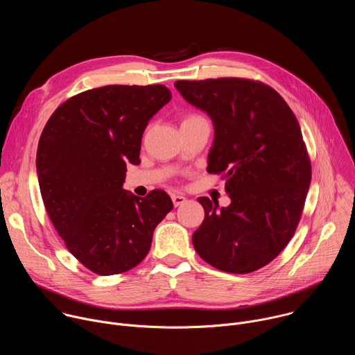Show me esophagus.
I'll return each mask as SVG.
<instances>
[{"label": "esophagus", "instance_id": "obj_1", "mask_svg": "<svg viewBox=\"0 0 355 355\" xmlns=\"http://www.w3.org/2000/svg\"><path fill=\"white\" fill-rule=\"evenodd\" d=\"M171 199H173V203H174L175 207H177V206H181V205H184V203L187 202V198L182 196V195H173Z\"/></svg>", "mask_w": 355, "mask_h": 355}]
</instances>
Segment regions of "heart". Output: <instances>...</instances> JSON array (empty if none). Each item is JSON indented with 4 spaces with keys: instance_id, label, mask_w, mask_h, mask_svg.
<instances>
[{
    "instance_id": "obj_1",
    "label": "heart",
    "mask_w": 355,
    "mask_h": 355,
    "mask_svg": "<svg viewBox=\"0 0 355 355\" xmlns=\"http://www.w3.org/2000/svg\"><path fill=\"white\" fill-rule=\"evenodd\" d=\"M195 118H199V115H195V114L187 115V116L184 118V121H182V123H185V121H191V120H195Z\"/></svg>"
}]
</instances>
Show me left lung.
<instances>
[{
    "label": "left lung",
    "mask_w": 355,
    "mask_h": 355,
    "mask_svg": "<svg viewBox=\"0 0 355 355\" xmlns=\"http://www.w3.org/2000/svg\"><path fill=\"white\" fill-rule=\"evenodd\" d=\"M175 87L211 118L207 171L221 174L231 199L218 209L198 198L205 220L193 248L218 270L255 272L284 250L301 218L312 171L300 124L284 98L258 80H177Z\"/></svg>",
    "instance_id": "obj_1"
}]
</instances>
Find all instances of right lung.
Instances as JSON below:
<instances>
[{
  "label": "right lung",
  "instance_id": "obj_1",
  "mask_svg": "<svg viewBox=\"0 0 355 355\" xmlns=\"http://www.w3.org/2000/svg\"><path fill=\"white\" fill-rule=\"evenodd\" d=\"M171 100L163 85H108L64 101L47 121L36 168L47 214L68 251L100 276L128 272L148 255L156 225L174 207L155 189L123 188L139 164L150 118Z\"/></svg>",
  "mask_w": 355,
  "mask_h": 355
}]
</instances>
